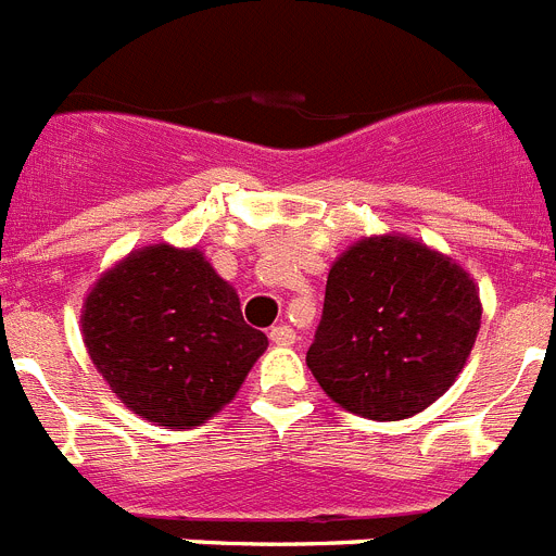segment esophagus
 <instances>
[{"mask_svg":"<svg viewBox=\"0 0 556 556\" xmlns=\"http://www.w3.org/2000/svg\"><path fill=\"white\" fill-rule=\"evenodd\" d=\"M269 339H273L275 345H292L294 331L289 326H273L269 328Z\"/></svg>","mask_w":556,"mask_h":556,"instance_id":"34e87169","label":"esophagus"}]
</instances>
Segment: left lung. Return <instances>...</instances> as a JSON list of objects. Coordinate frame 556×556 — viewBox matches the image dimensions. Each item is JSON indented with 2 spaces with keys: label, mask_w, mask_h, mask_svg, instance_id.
I'll list each match as a JSON object with an SVG mask.
<instances>
[{
  "label": "left lung",
  "mask_w": 556,
  "mask_h": 556,
  "mask_svg": "<svg viewBox=\"0 0 556 556\" xmlns=\"http://www.w3.org/2000/svg\"><path fill=\"white\" fill-rule=\"evenodd\" d=\"M479 326V289L459 264L406 236H370L328 273L306 365L342 409L404 420L454 384Z\"/></svg>",
  "instance_id": "left-lung-1"
}]
</instances>
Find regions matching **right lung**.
<instances>
[{"label":"right lung","mask_w":556,"mask_h":556,"mask_svg":"<svg viewBox=\"0 0 556 556\" xmlns=\"http://www.w3.org/2000/svg\"><path fill=\"white\" fill-rule=\"evenodd\" d=\"M80 323L88 356L122 404L172 429L217 415L267 351L198 248L132 250L88 292Z\"/></svg>","instance_id":"add662e5"}]
</instances>
